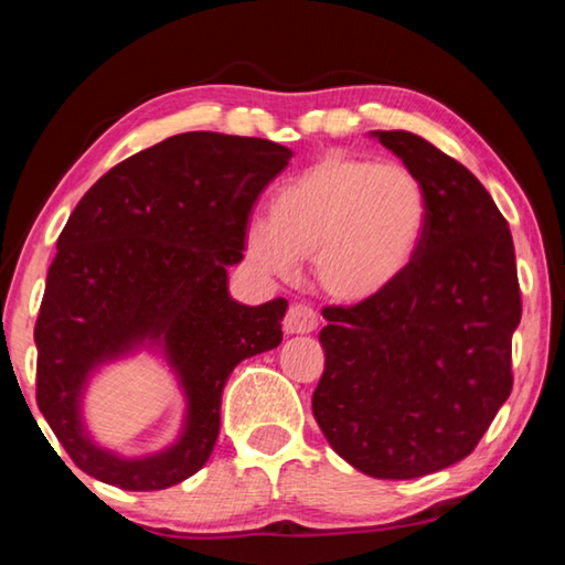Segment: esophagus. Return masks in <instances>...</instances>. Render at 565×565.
Wrapping results in <instances>:
<instances>
[{
    "label": "esophagus",
    "instance_id": "34e87169",
    "mask_svg": "<svg viewBox=\"0 0 565 565\" xmlns=\"http://www.w3.org/2000/svg\"><path fill=\"white\" fill-rule=\"evenodd\" d=\"M319 327V317L311 306L294 303L284 317V331L286 333H311Z\"/></svg>",
    "mask_w": 565,
    "mask_h": 565
}]
</instances>
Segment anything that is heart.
<instances>
[{"label":"heart","mask_w":565,"mask_h":565,"mask_svg":"<svg viewBox=\"0 0 565 565\" xmlns=\"http://www.w3.org/2000/svg\"><path fill=\"white\" fill-rule=\"evenodd\" d=\"M426 228L428 194L414 171L333 151L279 186L269 218L248 224L244 246L248 259L274 276L313 259L331 299L363 303L411 269Z\"/></svg>","instance_id":"1"}]
</instances>
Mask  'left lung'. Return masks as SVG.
<instances>
[{"label":"left lung","mask_w":565,"mask_h":565,"mask_svg":"<svg viewBox=\"0 0 565 565\" xmlns=\"http://www.w3.org/2000/svg\"><path fill=\"white\" fill-rule=\"evenodd\" d=\"M424 181L428 228L386 294L327 306L311 408L343 461L418 478L473 451L511 394L521 291L509 222L471 171L411 131H371Z\"/></svg>","instance_id":"1"}]
</instances>
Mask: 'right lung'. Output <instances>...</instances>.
<instances>
[{"instance_id":"right-lung-1","label":"right lung","mask_w":565,"mask_h":565,"mask_svg":"<svg viewBox=\"0 0 565 565\" xmlns=\"http://www.w3.org/2000/svg\"><path fill=\"white\" fill-rule=\"evenodd\" d=\"M291 157L269 139L186 131L124 159L76 204L46 274L34 343L36 406L84 473L161 491L209 461L228 374L281 343L289 303H238L226 269L244 259L256 196ZM141 348L166 356L188 414L164 452L127 459L88 436L81 398L104 362Z\"/></svg>"}]
</instances>
